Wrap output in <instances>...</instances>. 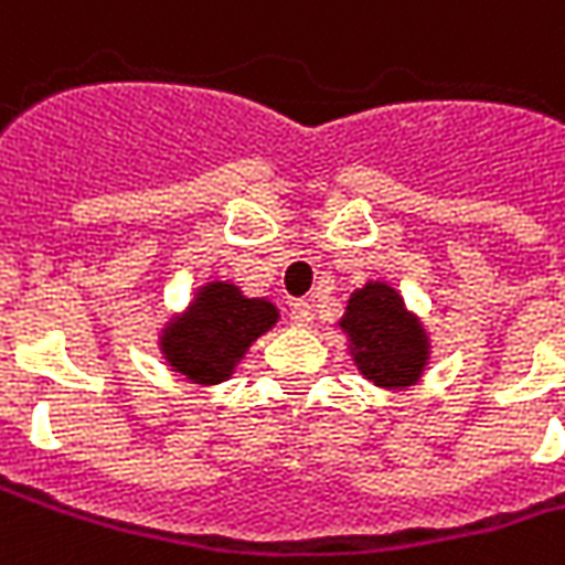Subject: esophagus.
Here are the masks:
<instances>
[{"instance_id":"obj_1","label":"esophagus","mask_w":565,"mask_h":565,"mask_svg":"<svg viewBox=\"0 0 565 565\" xmlns=\"http://www.w3.org/2000/svg\"><path fill=\"white\" fill-rule=\"evenodd\" d=\"M290 322L299 329H308L313 322V308L311 301H292L290 305Z\"/></svg>"}]
</instances>
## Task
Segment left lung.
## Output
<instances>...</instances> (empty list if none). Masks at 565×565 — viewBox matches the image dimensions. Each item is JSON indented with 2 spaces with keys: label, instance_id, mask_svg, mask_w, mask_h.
<instances>
[{
  "label": "left lung",
  "instance_id": "left-lung-1",
  "mask_svg": "<svg viewBox=\"0 0 565 565\" xmlns=\"http://www.w3.org/2000/svg\"><path fill=\"white\" fill-rule=\"evenodd\" d=\"M334 329L347 338V355L370 385L382 391L420 385L433 355V334L391 281L370 278L355 287Z\"/></svg>",
  "mask_w": 565,
  "mask_h": 565
}]
</instances>
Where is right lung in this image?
<instances>
[{"label": "right lung", "mask_w": 565, "mask_h": 565, "mask_svg": "<svg viewBox=\"0 0 565 565\" xmlns=\"http://www.w3.org/2000/svg\"><path fill=\"white\" fill-rule=\"evenodd\" d=\"M281 311L266 296H248L231 278L198 284L183 311L171 313L157 334L166 367L189 385L213 387L234 376L257 338L273 331Z\"/></svg>", "instance_id": "obj_1"}]
</instances>
